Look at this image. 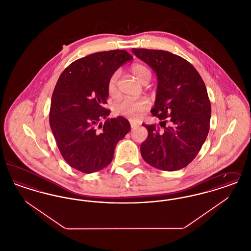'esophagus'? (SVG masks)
Returning <instances> with one entry per match:
<instances>
[{
  "label": "esophagus",
  "instance_id": "esophagus-1",
  "mask_svg": "<svg viewBox=\"0 0 251 251\" xmlns=\"http://www.w3.org/2000/svg\"><path fill=\"white\" fill-rule=\"evenodd\" d=\"M131 129H134V128L138 127V124H136V123H134V122H131Z\"/></svg>",
  "mask_w": 251,
  "mask_h": 251
}]
</instances>
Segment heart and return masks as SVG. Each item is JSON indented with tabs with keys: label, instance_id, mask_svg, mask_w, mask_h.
Segmentation results:
<instances>
[{
	"label": "heart",
	"instance_id": "1",
	"mask_svg": "<svg viewBox=\"0 0 251 251\" xmlns=\"http://www.w3.org/2000/svg\"><path fill=\"white\" fill-rule=\"evenodd\" d=\"M132 74L142 84H148L151 79V72L142 64H133L131 67ZM120 77V72H115L109 78L107 84L108 93L110 96L117 95L118 93V81ZM150 106L147 99L131 100L123 99L115 105V112L123 117L131 120H138L145 110Z\"/></svg>",
	"mask_w": 251,
	"mask_h": 251
}]
</instances>
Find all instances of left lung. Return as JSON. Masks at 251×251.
I'll use <instances>...</instances> for the list:
<instances>
[{"label": "left lung", "mask_w": 251, "mask_h": 251, "mask_svg": "<svg viewBox=\"0 0 251 251\" xmlns=\"http://www.w3.org/2000/svg\"><path fill=\"white\" fill-rule=\"evenodd\" d=\"M131 51L155 72L158 84L151 112L164 127L161 131L156 125L143 124L149 134L140 146L141 155L158 169H181L198 155L209 132L211 102L202 78L188 61L169 51Z\"/></svg>", "instance_id": "8db88e82"}]
</instances>
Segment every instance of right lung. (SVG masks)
<instances>
[{
    "label": "right lung",
    "instance_id": "1",
    "mask_svg": "<svg viewBox=\"0 0 251 251\" xmlns=\"http://www.w3.org/2000/svg\"><path fill=\"white\" fill-rule=\"evenodd\" d=\"M132 56L124 50L100 51L74 61L51 96L50 126L60 152L71 167L97 172L112 162L117 144L131 130L122 117L109 119L110 76ZM106 118L104 125L99 123Z\"/></svg>",
    "mask_w": 251,
    "mask_h": 251
}]
</instances>
